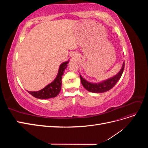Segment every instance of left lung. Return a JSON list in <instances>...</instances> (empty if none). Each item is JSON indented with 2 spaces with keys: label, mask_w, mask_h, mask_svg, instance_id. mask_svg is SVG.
Segmentation results:
<instances>
[{
  "label": "left lung",
  "mask_w": 148,
  "mask_h": 148,
  "mask_svg": "<svg viewBox=\"0 0 148 148\" xmlns=\"http://www.w3.org/2000/svg\"><path fill=\"white\" fill-rule=\"evenodd\" d=\"M125 68V62H123L122 69L114 77H112L105 81H103L99 83H91L85 80L81 75H80V79H81L82 84L84 88L87 89L89 92H95V93H101L106 92L112 88L117 82L122 77L123 71Z\"/></svg>",
  "instance_id": "8db88e82"
}]
</instances>
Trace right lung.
Instances as JSON below:
<instances>
[{
    "mask_svg": "<svg viewBox=\"0 0 148 148\" xmlns=\"http://www.w3.org/2000/svg\"><path fill=\"white\" fill-rule=\"evenodd\" d=\"M69 61L62 63L59 67L56 78L48 85L38 91H28L30 95L38 99H49V98L55 97L60 91L62 86V78L64 75V70L66 68Z\"/></svg>",
    "mask_w": 148,
    "mask_h": 148,
    "instance_id": "obj_1",
    "label": "right lung"
}]
</instances>
